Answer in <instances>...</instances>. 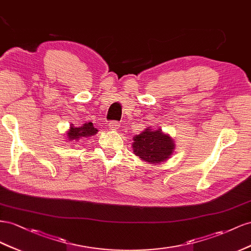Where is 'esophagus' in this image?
<instances>
[{
    "mask_svg": "<svg viewBox=\"0 0 251 251\" xmlns=\"http://www.w3.org/2000/svg\"><path fill=\"white\" fill-rule=\"evenodd\" d=\"M108 127H109L110 130L116 131V130H118L119 128H120V123H119V122H110Z\"/></svg>",
    "mask_w": 251,
    "mask_h": 251,
    "instance_id": "34e87169",
    "label": "esophagus"
}]
</instances>
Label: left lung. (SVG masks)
<instances>
[{
    "mask_svg": "<svg viewBox=\"0 0 251 251\" xmlns=\"http://www.w3.org/2000/svg\"><path fill=\"white\" fill-rule=\"evenodd\" d=\"M133 153L140 160L152 165H160L169 160L174 153L176 144L173 138L162 129L147 127L140 134L134 135L132 143Z\"/></svg>",
    "mask_w": 251,
    "mask_h": 251,
    "instance_id": "obj_1",
    "label": "left lung"
}]
</instances>
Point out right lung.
<instances>
[{"label":"right lung","mask_w":251,"mask_h":251,"mask_svg":"<svg viewBox=\"0 0 251 251\" xmlns=\"http://www.w3.org/2000/svg\"><path fill=\"white\" fill-rule=\"evenodd\" d=\"M98 129L94 127V124L91 123H85L80 127H75L73 124L70 125L69 129L66 132V138L68 142L75 141L77 142L81 139H87L92 137V135L97 134Z\"/></svg>","instance_id":"1"}]
</instances>
